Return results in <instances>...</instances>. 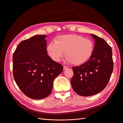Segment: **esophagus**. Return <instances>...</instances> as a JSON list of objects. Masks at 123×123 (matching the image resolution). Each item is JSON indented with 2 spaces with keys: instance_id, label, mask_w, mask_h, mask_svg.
<instances>
[{
  "instance_id": "esophagus-1",
  "label": "esophagus",
  "mask_w": 123,
  "mask_h": 123,
  "mask_svg": "<svg viewBox=\"0 0 123 123\" xmlns=\"http://www.w3.org/2000/svg\"><path fill=\"white\" fill-rule=\"evenodd\" d=\"M68 68V67L64 65V70H66V69H67Z\"/></svg>"
}]
</instances>
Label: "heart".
Wrapping results in <instances>:
<instances>
[{
    "mask_svg": "<svg viewBox=\"0 0 123 123\" xmlns=\"http://www.w3.org/2000/svg\"><path fill=\"white\" fill-rule=\"evenodd\" d=\"M94 49L92 41L77 34H66L57 36L54 43L47 47V52L55 62L60 61L64 56L74 65H80L90 58Z\"/></svg>",
    "mask_w": 123,
    "mask_h": 123,
    "instance_id": "1",
    "label": "heart"
}]
</instances>
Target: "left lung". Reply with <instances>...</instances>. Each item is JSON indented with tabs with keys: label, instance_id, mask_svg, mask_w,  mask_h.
<instances>
[{
	"label": "left lung",
	"instance_id": "1",
	"mask_svg": "<svg viewBox=\"0 0 123 123\" xmlns=\"http://www.w3.org/2000/svg\"><path fill=\"white\" fill-rule=\"evenodd\" d=\"M95 45L89 60L80 66L73 67L71 84L74 91L83 96L101 92L108 83L113 68L111 47L104 39L91 34Z\"/></svg>",
	"mask_w": 123,
	"mask_h": 123
}]
</instances>
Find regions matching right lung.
Instances as JSON below:
<instances>
[{
    "mask_svg": "<svg viewBox=\"0 0 123 123\" xmlns=\"http://www.w3.org/2000/svg\"><path fill=\"white\" fill-rule=\"evenodd\" d=\"M46 35L22 41L13 56V72L18 87L28 97L40 99L49 95L53 82L63 70L48 56Z\"/></svg>",
    "mask_w": 123,
    "mask_h": 123,
    "instance_id": "1",
    "label": "right lung"
}]
</instances>
